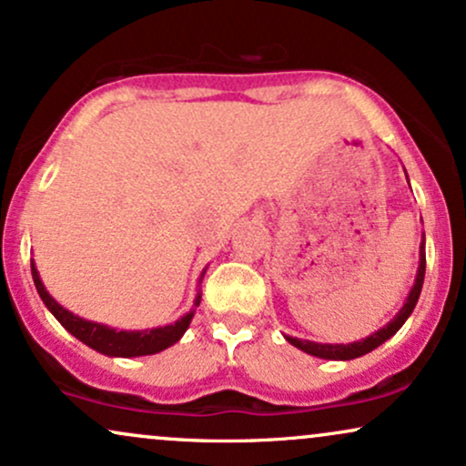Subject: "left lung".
Listing matches in <instances>:
<instances>
[{
  "instance_id": "obj_1",
  "label": "left lung",
  "mask_w": 466,
  "mask_h": 466,
  "mask_svg": "<svg viewBox=\"0 0 466 466\" xmlns=\"http://www.w3.org/2000/svg\"><path fill=\"white\" fill-rule=\"evenodd\" d=\"M423 278H425V238H423V243H421V262H419L417 282H414L410 295H408V301H406V304H403V308L400 310V315H397L393 321L386 325V328L378 329V332L369 336V339L358 340V343H350V345H323V343H312V340L290 339V336H287V340H289L290 345H295L297 350L306 351V354H310V356L325 358V360H351V358L369 354V351H373L375 347L382 345L384 340H389L390 336H393L397 329H400L401 325L406 323V319L410 317V312L414 310V306H417L419 295H421Z\"/></svg>"
}]
</instances>
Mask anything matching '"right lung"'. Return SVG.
Wrapping results in <instances>:
<instances>
[{"mask_svg": "<svg viewBox=\"0 0 466 466\" xmlns=\"http://www.w3.org/2000/svg\"><path fill=\"white\" fill-rule=\"evenodd\" d=\"M32 279H35V287L41 295L43 304L52 310V315L58 319L60 323L65 325V329L80 339L84 345L93 347L95 351H102L106 356H121V358H132V356H149L158 354V351L167 350L173 343H177L182 339V334L187 332L190 319H193V312H188L187 317H182L179 321L173 325H165V328L156 329H143V332H116V329L106 328V325L84 321V319L71 315L69 310H65L63 306L56 304L52 295L47 293L43 287L41 278H38V271L32 262ZM201 295L195 299V306H199Z\"/></svg>", "mask_w": 466, "mask_h": 466, "instance_id": "obj_1", "label": "right lung"}]
</instances>
